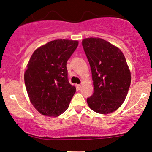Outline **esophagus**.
Here are the masks:
<instances>
[{"label":"esophagus","mask_w":152,"mask_h":152,"mask_svg":"<svg viewBox=\"0 0 152 152\" xmlns=\"http://www.w3.org/2000/svg\"><path fill=\"white\" fill-rule=\"evenodd\" d=\"M76 88H77L78 90H80L81 88V85H80V84H78V85H76Z\"/></svg>","instance_id":"esophagus-1"}]
</instances>
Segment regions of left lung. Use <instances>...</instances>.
<instances>
[{
	"mask_svg": "<svg viewBox=\"0 0 152 152\" xmlns=\"http://www.w3.org/2000/svg\"><path fill=\"white\" fill-rule=\"evenodd\" d=\"M89 62L94 94L87 99L91 109L101 114L116 111L126 99L131 71L121 50L101 38L82 40Z\"/></svg>",
	"mask_w": 152,
	"mask_h": 152,
	"instance_id": "1",
	"label": "left lung"
}]
</instances>
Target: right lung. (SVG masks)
<instances>
[{
    "mask_svg": "<svg viewBox=\"0 0 152 152\" xmlns=\"http://www.w3.org/2000/svg\"><path fill=\"white\" fill-rule=\"evenodd\" d=\"M78 45V41L54 40L31 56L24 81L30 102L40 114L57 117L69 108L76 88L68 80L66 63Z\"/></svg>",
    "mask_w": 152,
    "mask_h": 152,
    "instance_id": "obj_1",
    "label": "right lung"
}]
</instances>
